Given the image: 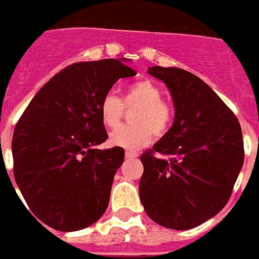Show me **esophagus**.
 <instances>
[{"label": "esophagus", "mask_w": 259, "mask_h": 259, "mask_svg": "<svg viewBox=\"0 0 259 259\" xmlns=\"http://www.w3.org/2000/svg\"><path fill=\"white\" fill-rule=\"evenodd\" d=\"M136 156H138V154L134 151H125V159H134Z\"/></svg>", "instance_id": "obj_1"}]
</instances>
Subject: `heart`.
<instances>
[{"mask_svg":"<svg viewBox=\"0 0 259 259\" xmlns=\"http://www.w3.org/2000/svg\"><path fill=\"white\" fill-rule=\"evenodd\" d=\"M162 90L150 80H140L128 87L123 100L107 94L100 103L101 120L107 128H116L125 108H136L131 113L132 125L117 128L109 136V144L127 151L140 150L152 139L164 136L172 124V109L165 104Z\"/></svg>","mask_w":259,"mask_h":259,"instance_id":"b5f03b06","label":"heart"}]
</instances>
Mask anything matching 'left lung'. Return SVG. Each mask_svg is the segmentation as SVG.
<instances>
[{"mask_svg":"<svg viewBox=\"0 0 259 259\" xmlns=\"http://www.w3.org/2000/svg\"><path fill=\"white\" fill-rule=\"evenodd\" d=\"M174 99L172 127L140 156L147 215L167 229L188 230L229 202L245 159L239 121L198 76L181 68H148Z\"/></svg>","mask_w":259,"mask_h":259,"instance_id":"1","label":"left lung"}]
</instances>
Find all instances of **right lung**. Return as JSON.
<instances>
[{"label":"right lung","instance_id":"1","mask_svg":"<svg viewBox=\"0 0 259 259\" xmlns=\"http://www.w3.org/2000/svg\"><path fill=\"white\" fill-rule=\"evenodd\" d=\"M135 74L121 60L72 64L37 92L16 124L14 179L30 211L52 229H85L108 207L124 150L96 148L108 139L100 103L117 80Z\"/></svg>","mask_w":259,"mask_h":259}]
</instances>
